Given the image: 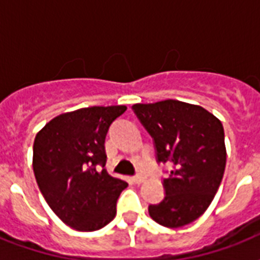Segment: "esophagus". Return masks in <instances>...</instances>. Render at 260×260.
Wrapping results in <instances>:
<instances>
[{
    "label": "esophagus",
    "mask_w": 260,
    "mask_h": 260,
    "mask_svg": "<svg viewBox=\"0 0 260 260\" xmlns=\"http://www.w3.org/2000/svg\"><path fill=\"white\" fill-rule=\"evenodd\" d=\"M132 181H134L136 185H139V183H142V182L144 181V178H143L142 175H136V177L132 178Z\"/></svg>",
    "instance_id": "obj_1"
}]
</instances>
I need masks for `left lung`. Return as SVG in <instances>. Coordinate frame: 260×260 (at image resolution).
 I'll use <instances>...</instances> for the list:
<instances>
[{"label":"left lung","instance_id":"left-lung-1","mask_svg":"<svg viewBox=\"0 0 260 260\" xmlns=\"http://www.w3.org/2000/svg\"><path fill=\"white\" fill-rule=\"evenodd\" d=\"M132 109L154 138L159 162L173 165L163 181L166 196L148 206V213L167 228L187 225L205 213L221 183L226 163L221 121L202 106L178 100Z\"/></svg>","mask_w":260,"mask_h":260}]
</instances>
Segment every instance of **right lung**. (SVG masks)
<instances>
[{"label": "right lung", "instance_id": "right-lung-1", "mask_svg": "<svg viewBox=\"0 0 260 260\" xmlns=\"http://www.w3.org/2000/svg\"><path fill=\"white\" fill-rule=\"evenodd\" d=\"M125 110V105H113L66 112L35 138L32 166L39 189L54 213L74 230H101L116 216V202L128 183L106 171L105 138Z\"/></svg>", "mask_w": 260, "mask_h": 260}]
</instances>
